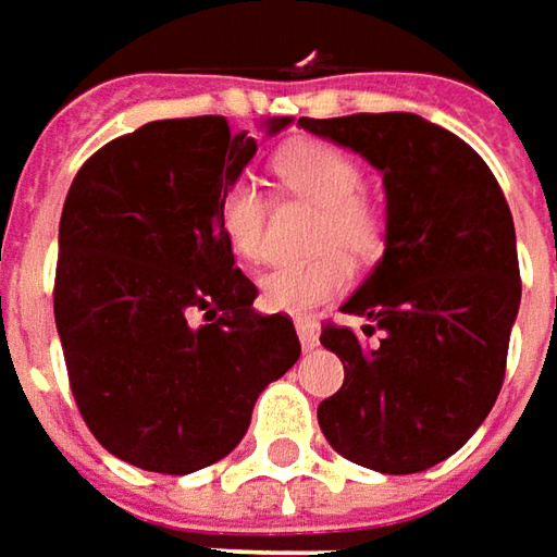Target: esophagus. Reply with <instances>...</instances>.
Segmentation results:
<instances>
[{
    "instance_id": "1",
    "label": "esophagus",
    "mask_w": 557,
    "mask_h": 557,
    "mask_svg": "<svg viewBox=\"0 0 557 557\" xmlns=\"http://www.w3.org/2000/svg\"><path fill=\"white\" fill-rule=\"evenodd\" d=\"M297 334H300L304 350H315L319 347V325H315V319H297Z\"/></svg>"
}]
</instances>
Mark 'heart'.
<instances>
[{"mask_svg": "<svg viewBox=\"0 0 557 557\" xmlns=\"http://www.w3.org/2000/svg\"><path fill=\"white\" fill-rule=\"evenodd\" d=\"M282 188L319 207L312 247L322 250L310 263L272 269L260 282V300L272 312L304 315L347 290L350 261L369 263L387 245V213L362 188V166L354 154L322 139H297L272 158ZM225 245L247 263L267 257L269 203L257 185L238 176L225 185L216 207Z\"/></svg>", "mask_w": 557, "mask_h": 557, "instance_id": "b5f03b06", "label": "heart"}]
</instances>
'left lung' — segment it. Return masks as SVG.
Wrapping results in <instances>:
<instances>
[{
    "label": "left lung",
    "mask_w": 557,
    "mask_h": 557,
    "mask_svg": "<svg viewBox=\"0 0 557 557\" xmlns=\"http://www.w3.org/2000/svg\"><path fill=\"white\" fill-rule=\"evenodd\" d=\"M300 126L359 151L387 191L384 257L341 307L366 325H322L344 384L319 428L344 459L416 474L459 453L503 391L521 304L511 210L481 154L418 114Z\"/></svg>",
    "instance_id": "obj_1"
}]
</instances>
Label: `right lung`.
<instances>
[{"label": "right lung", "mask_w": 557, "mask_h": 557, "mask_svg": "<svg viewBox=\"0 0 557 557\" xmlns=\"http://www.w3.org/2000/svg\"><path fill=\"white\" fill-rule=\"evenodd\" d=\"M253 154L225 117L154 120L98 148L61 210L54 325L76 409L145 471L191 474L228 456L257 396L300 356L290 315L253 310L257 285L216 220Z\"/></svg>", "instance_id": "right-lung-1"}]
</instances>
